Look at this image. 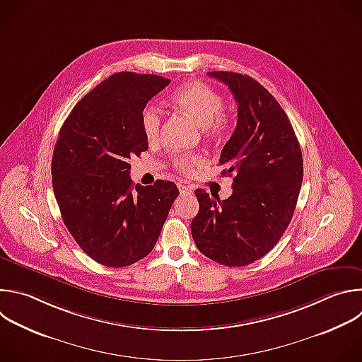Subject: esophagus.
Here are the masks:
<instances>
[{
    "label": "esophagus",
    "instance_id": "obj_1",
    "mask_svg": "<svg viewBox=\"0 0 362 362\" xmlns=\"http://www.w3.org/2000/svg\"><path fill=\"white\" fill-rule=\"evenodd\" d=\"M177 187H179L180 194H190L192 193V189L189 186H186V185H179Z\"/></svg>",
    "mask_w": 362,
    "mask_h": 362
}]
</instances>
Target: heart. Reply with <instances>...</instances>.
I'll list each match as a JSON object with an SVG mask.
<instances>
[{
    "label": "heart",
    "instance_id": "1",
    "mask_svg": "<svg viewBox=\"0 0 362 362\" xmlns=\"http://www.w3.org/2000/svg\"><path fill=\"white\" fill-rule=\"evenodd\" d=\"M170 102L176 109L200 127L207 138L218 139L228 131L230 119L223 109L224 99L211 86L197 81L187 82L173 92ZM141 125L144 135L149 142H155L159 138L162 128V113L155 105L149 103L144 107ZM173 163L180 172L189 173L196 165L203 163V158L196 155H180L175 158Z\"/></svg>",
    "mask_w": 362,
    "mask_h": 362
}]
</instances>
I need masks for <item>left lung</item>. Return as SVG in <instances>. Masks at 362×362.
Returning a JSON list of instances; mask_svg holds the SVG:
<instances>
[{
  "mask_svg": "<svg viewBox=\"0 0 362 362\" xmlns=\"http://www.w3.org/2000/svg\"><path fill=\"white\" fill-rule=\"evenodd\" d=\"M237 102V125L220 155L221 175H233L226 200L194 192L199 213L190 230L200 253L243 267L266 256L290 224L303 182V155L290 120L256 79L227 71L209 72Z\"/></svg>",
  "mask_w": 362,
  "mask_h": 362,
  "instance_id": "8db88e82",
  "label": "left lung"
}]
</instances>
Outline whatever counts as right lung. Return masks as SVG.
Listing matches in <instances>:
<instances>
[{"mask_svg": "<svg viewBox=\"0 0 362 362\" xmlns=\"http://www.w3.org/2000/svg\"><path fill=\"white\" fill-rule=\"evenodd\" d=\"M170 83L159 75L119 72L86 93L64 122L51 173L62 220L96 263L127 267L155 247L177 186L134 185L131 156L148 151L146 103Z\"/></svg>", "mask_w": 362, "mask_h": 362, "instance_id": "1", "label": "right lung"}]
</instances>
